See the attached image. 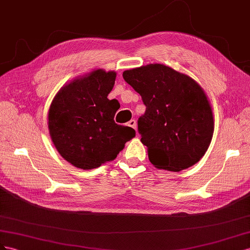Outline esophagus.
Here are the masks:
<instances>
[{"label":"esophagus","instance_id":"esophagus-1","mask_svg":"<svg viewBox=\"0 0 250 250\" xmlns=\"http://www.w3.org/2000/svg\"><path fill=\"white\" fill-rule=\"evenodd\" d=\"M127 125H129L130 126H132L133 129H135L136 130L137 129V124H136V120H134V119H131L129 123H127Z\"/></svg>","mask_w":250,"mask_h":250}]
</instances>
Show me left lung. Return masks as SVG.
<instances>
[{
    "mask_svg": "<svg viewBox=\"0 0 250 250\" xmlns=\"http://www.w3.org/2000/svg\"><path fill=\"white\" fill-rule=\"evenodd\" d=\"M123 76L146 106L138 132L152 165L179 172L200 160L213 134L211 106L200 85L161 63L126 70Z\"/></svg>",
    "mask_w": 250,
    "mask_h": 250,
    "instance_id": "1",
    "label": "left lung"
}]
</instances>
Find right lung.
I'll return each mask as SVG.
<instances>
[{
	"label": "right lung",
	"instance_id": "1",
	"mask_svg": "<svg viewBox=\"0 0 250 250\" xmlns=\"http://www.w3.org/2000/svg\"><path fill=\"white\" fill-rule=\"evenodd\" d=\"M115 78L114 71H92L63 85L50 105L48 127L53 145L78 168H96L114 160L136 134L114 121L118 104L108 94Z\"/></svg>",
	"mask_w": 250,
	"mask_h": 250
}]
</instances>
